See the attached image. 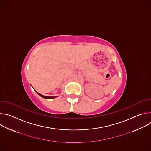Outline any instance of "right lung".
<instances>
[{
  "instance_id": "add662e5",
  "label": "right lung",
  "mask_w": 151,
  "mask_h": 151,
  "mask_svg": "<svg viewBox=\"0 0 151 151\" xmlns=\"http://www.w3.org/2000/svg\"><path fill=\"white\" fill-rule=\"evenodd\" d=\"M40 97H43V98H45V99H54V98H56L57 96H51V97H50V96H43V95H42L41 94H40V93H37V92H36Z\"/></svg>"
}]
</instances>
